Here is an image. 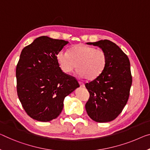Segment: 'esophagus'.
<instances>
[{"mask_svg": "<svg viewBox=\"0 0 150 150\" xmlns=\"http://www.w3.org/2000/svg\"><path fill=\"white\" fill-rule=\"evenodd\" d=\"M79 82V84H80V86H81V87H84V86H84V83H83V82H80V81H79V82Z\"/></svg>", "mask_w": 150, "mask_h": 150, "instance_id": "esophagus-1", "label": "esophagus"}]
</instances>
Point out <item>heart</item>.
Segmentation results:
<instances>
[{
    "label": "heart",
    "instance_id": "b5f03b06",
    "mask_svg": "<svg viewBox=\"0 0 150 150\" xmlns=\"http://www.w3.org/2000/svg\"><path fill=\"white\" fill-rule=\"evenodd\" d=\"M56 58L64 73L72 72L77 65L78 76L89 80L99 76L107 63L105 51L82 43L71 47L69 53L64 50L59 52Z\"/></svg>",
    "mask_w": 150,
    "mask_h": 150
}]
</instances>
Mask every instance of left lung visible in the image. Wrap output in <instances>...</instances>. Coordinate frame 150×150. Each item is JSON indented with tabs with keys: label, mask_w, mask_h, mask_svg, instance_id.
I'll use <instances>...</instances> for the list:
<instances>
[{
	"label": "left lung",
	"mask_w": 150,
	"mask_h": 150,
	"mask_svg": "<svg viewBox=\"0 0 150 150\" xmlns=\"http://www.w3.org/2000/svg\"><path fill=\"white\" fill-rule=\"evenodd\" d=\"M105 51L107 63L103 73L85 84L90 97L85 105L88 116L98 123L116 119L127 103L132 84L130 62L121 48L109 40L88 42Z\"/></svg>",
	"instance_id": "1"
}]
</instances>
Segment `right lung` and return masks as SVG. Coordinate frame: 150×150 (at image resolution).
<instances>
[{"instance_id":"obj_1","label":"right lung","mask_w":150,"mask_h":150,"mask_svg":"<svg viewBox=\"0 0 150 150\" xmlns=\"http://www.w3.org/2000/svg\"><path fill=\"white\" fill-rule=\"evenodd\" d=\"M68 43L41 36L21 53L16 68L17 94L25 112L35 120L57 118L66 96L80 86L74 77L62 72L57 61V53Z\"/></svg>"}]
</instances>
